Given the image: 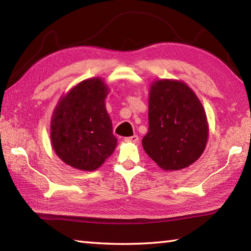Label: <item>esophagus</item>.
Returning <instances> with one entry per match:
<instances>
[{
	"mask_svg": "<svg viewBox=\"0 0 251 251\" xmlns=\"http://www.w3.org/2000/svg\"><path fill=\"white\" fill-rule=\"evenodd\" d=\"M124 141H126V142H135L136 143V142L139 141V137H138L137 135L126 137V138H124Z\"/></svg>",
	"mask_w": 251,
	"mask_h": 251,
	"instance_id": "1",
	"label": "esophagus"
}]
</instances>
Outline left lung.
Returning a JSON list of instances; mask_svg holds the SVG:
<instances>
[{
  "label": "left lung",
  "mask_w": 251,
  "mask_h": 251,
  "mask_svg": "<svg viewBox=\"0 0 251 251\" xmlns=\"http://www.w3.org/2000/svg\"><path fill=\"white\" fill-rule=\"evenodd\" d=\"M149 130L142 147L158 167L181 170L204 152L209 126L201 100L188 84L162 78L149 90Z\"/></svg>",
  "instance_id": "1"
}]
</instances>
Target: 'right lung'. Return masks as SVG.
Returning <instances> with one entry per match:
<instances>
[{
	"mask_svg": "<svg viewBox=\"0 0 251 251\" xmlns=\"http://www.w3.org/2000/svg\"><path fill=\"white\" fill-rule=\"evenodd\" d=\"M102 77L84 79L58 100L50 120V142L61 161L83 172L98 169L114 152L117 139L105 99Z\"/></svg>",
	"mask_w": 251,
	"mask_h": 251,
	"instance_id": "1",
	"label": "right lung"
}]
</instances>
